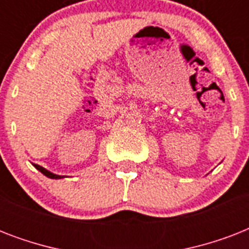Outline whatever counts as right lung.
Returning <instances> with one entry per match:
<instances>
[{
  "mask_svg": "<svg viewBox=\"0 0 249 249\" xmlns=\"http://www.w3.org/2000/svg\"><path fill=\"white\" fill-rule=\"evenodd\" d=\"M35 165V168H36L37 170H40L41 173L44 174V176H46V177L52 178V179H60V178H64V176H59V174H55V173H52V172H49L48 169H45L44 166L41 165H37V164H33Z\"/></svg>",
  "mask_w": 249,
  "mask_h": 249,
  "instance_id": "right-lung-1",
  "label": "right lung"
}]
</instances>
